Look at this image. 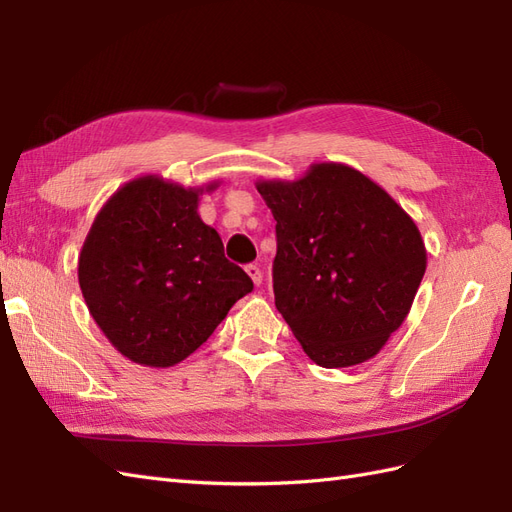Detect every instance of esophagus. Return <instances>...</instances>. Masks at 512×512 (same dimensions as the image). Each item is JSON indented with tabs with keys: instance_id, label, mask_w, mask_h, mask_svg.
<instances>
[{
	"instance_id": "obj_1",
	"label": "esophagus",
	"mask_w": 512,
	"mask_h": 512,
	"mask_svg": "<svg viewBox=\"0 0 512 512\" xmlns=\"http://www.w3.org/2000/svg\"><path fill=\"white\" fill-rule=\"evenodd\" d=\"M245 271H247V275L252 277V282H254L256 286H260V284H262V271H260V267H258V265H247V267H245Z\"/></svg>"
}]
</instances>
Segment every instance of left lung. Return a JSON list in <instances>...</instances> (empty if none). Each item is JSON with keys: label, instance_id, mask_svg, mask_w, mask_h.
Masks as SVG:
<instances>
[{"label": "left lung", "instance_id": "obj_1", "mask_svg": "<svg viewBox=\"0 0 512 512\" xmlns=\"http://www.w3.org/2000/svg\"><path fill=\"white\" fill-rule=\"evenodd\" d=\"M256 190L275 218V307L305 354L329 369L376 356L406 320L427 267L410 215L335 162Z\"/></svg>", "mask_w": 512, "mask_h": 512}]
</instances>
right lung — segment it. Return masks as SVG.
Here are the masks:
<instances>
[{
  "instance_id": "right-lung-1",
  "label": "right lung",
  "mask_w": 512,
  "mask_h": 512,
  "mask_svg": "<svg viewBox=\"0 0 512 512\" xmlns=\"http://www.w3.org/2000/svg\"><path fill=\"white\" fill-rule=\"evenodd\" d=\"M200 194L138 177L106 200L83 243L79 284L89 314L138 365L188 359L254 288L224 256L218 230L200 220Z\"/></svg>"
}]
</instances>
